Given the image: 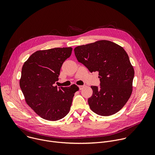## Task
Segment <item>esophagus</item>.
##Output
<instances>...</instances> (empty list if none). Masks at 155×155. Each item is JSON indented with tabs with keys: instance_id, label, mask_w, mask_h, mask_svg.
Returning <instances> with one entry per match:
<instances>
[{
	"instance_id": "34e87169",
	"label": "esophagus",
	"mask_w": 155,
	"mask_h": 155,
	"mask_svg": "<svg viewBox=\"0 0 155 155\" xmlns=\"http://www.w3.org/2000/svg\"><path fill=\"white\" fill-rule=\"evenodd\" d=\"M78 87H79V89H80V90H82L83 88L84 87V85H80Z\"/></svg>"
}]
</instances>
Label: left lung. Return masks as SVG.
Here are the masks:
<instances>
[{
  "mask_svg": "<svg viewBox=\"0 0 155 155\" xmlns=\"http://www.w3.org/2000/svg\"><path fill=\"white\" fill-rule=\"evenodd\" d=\"M77 59L93 72H99L100 87L91 86L87 100L93 112L101 116L117 113L132 92L134 70L123 47L108 40H99L75 48Z\"/></svg>",
  "mask_w": 155,
  "mask_h": 155,
  "instance_id": "8db88e82",
  "label": "left lung"
}]
</instances>
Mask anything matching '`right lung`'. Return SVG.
I'll use <instances>...</instances> for the list:
<instances>
[{"label": "right lung", "mask_w": 155, "mask_h": 155, "mask_svg": "<svg viewBox=\"0 0 155 155\" xmlns=\"http://www.w3.org/2000/svg\"><path fill=\"white\" fill-rule=\"evenodd\" d=\"M72 48H54L34 53L25 62L19 86L27 104L42 118L57 121L69 112L75 84L54 86L63 62L71 55Z\"/></svg>", "instance_id": "obj_1"}]
</instances>
